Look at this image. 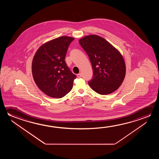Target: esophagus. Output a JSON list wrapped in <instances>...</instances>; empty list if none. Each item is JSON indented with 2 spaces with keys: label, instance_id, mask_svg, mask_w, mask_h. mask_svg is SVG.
I'll use <instances>...</instances> for the list:
<instances>
[{
  "label": "esophagus",
  "instance_id": "esophagus-1",
  "mask_svg": "<svg viewBox=\"0 0 159 159\" xmlns=\"http://www.w3.org/2000/svg\"><path fill=\"white\" fill-rule=\"evenodd\" d=\"M77 77H78V78H81V74L79 73V74H77Z\"/></svg>",
  "mask_w": 159,
  "mask_h": 159
}]
</instances>
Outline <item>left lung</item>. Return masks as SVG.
I'll use <instances>...</instances> for the list:
<instances>
[{
    "label": "left lung",
    "instance_id": "8db88e82",
    "mask_svg": "<svg viewBox=\"0 0 159 159\" xmlns=\"http://www.w3.org/2000/svg\"><path fill=\"white\" fill-rule=\"evenodd\" d=\"M88 55L93 70L89 86L101 95L111 94L123 82L126 73L124 60L120 52L105 39L90 35L79 40Z\"/></svg>",
    "mask_w": 159,
    "mask_h": 159
}]
</instances>
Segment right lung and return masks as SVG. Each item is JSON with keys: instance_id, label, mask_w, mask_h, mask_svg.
<instances>
[{"instance_id": "obj_1", "label": "right lung", "mask_w": 159, "mask_h": 159, "mask_svg": "<svg viewBox=\"0 0 159 159\" xmlns=\"http://www.w3.org/2000/svg\"><path fill=\"white\" fill-rule=\"evenodd\" d=\"M74 40L71 37H59L42 45L32 62V74L35 83L44 93L61 98L73 88L75 75L71 71L65 58L68 48Z\"/></svg>"}]
</instances>
